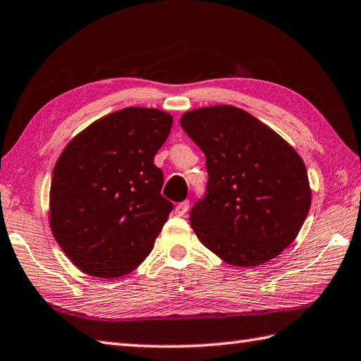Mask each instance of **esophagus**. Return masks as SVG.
<instances>
[{
  "label": "esophagus",
  "instance_id": "34e87169",
  "mask_svg": "<svg viewBox=\"0 0 361 361\" xmlns=\"http://www.w3.org/2000/svg\"><path fill=\"white\" fill-rule=\"evenodd\" d=\"M188 209H189V202H188V200H185V202H181V203L176 204V208H175V214H176V216H180V217H183V216H186Z\"/></svg>",
  "mask_w": 361,
  "mask_h": 361
}]
</instances>
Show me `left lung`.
Here are the masks:
<instances>
[{"mask_svg": "<svg viewBox=\"0 0 361 361\" xmlns=\"http://www.w3.org/2000/svg\"><path fill=\"white\" fill-rule=\"evenodd\" d=\"M180 123L207 157V190L189 214L202 244L241 267L280 255L298 236L312 204L298 152L230 104L189 111Z\"/></svg>", "mask_w": 361, "mask_h": 361, "instance_id": "1", "label": "left lung"}]
</instances>
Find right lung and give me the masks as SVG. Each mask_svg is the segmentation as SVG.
I'll return each mask as SVG.
<instances>
[{
  "mask_svg": "<svg viewBox=\"0 0 361 361\" xmlns=\"http://www.w3.org/2000/svg\"><path fill=\"white\" fill-rule=\"evenodd\" d=\"M172 122L164 111L123 108L63 148L51 176L49 225L78 269L117 279L152 252L173 209L161 195L164 175L153 164Z\"/></svg>",
  "mask_w": 361,
  "mask_h": 361,
  "instance_id": "obj_1",
  "label": "right lung"
}]
</instances>
